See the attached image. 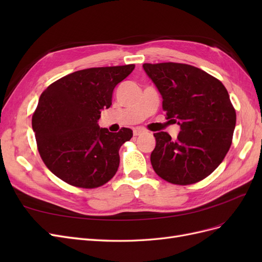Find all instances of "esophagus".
Segmentation results:
<instances>
[{"label": "esophagus", "mask_w": 262, "mask_h": 262, "mask_svg": "<svg viewBox=\"0 0 262 262\" xmlns=\"http://www.w3.org/2000/svg\"><path fill=\"white\" fill-rule=\"evenodd\" d=\"M143 133H145V130H144V129L137 128V129H134V130H133V134H134V136H136V137L141 136V134H143Z\"/></svg>", "instance_id": "34e87169"}]
</instances>
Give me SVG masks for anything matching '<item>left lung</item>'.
Wrapping results in <instances>:
<instances>
[{
  "mask_svg": "<svg viewBox=\"0 0 262 262\" xmlns=\"http://www.w3.org/2000/svg\"><path fill=\"white\" fill-rule=\"evenodd\" d=\"M143 69L163 98L166 119L179 124L172 140L154 133L153 169L175 185H191L208 177L224 160L232 144L236 113L217 78L182 63H145Z\"/></svg>",
  "mask_w": 262,
  "mask_h": 262,
  "instance_id": "obj_1",
  "label": "left lung"
}]
</instances>
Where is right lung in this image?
<instances>
[{
	"instance_id": "1",
	"label": "right lung",
	"mask_w": 262,
	"mask_h": 262,
	"mask_svg": "<svg viewBox=\"0 0 262 262\" xmlns=\"http://www.w3.org/2000/svg\"><path fill=\"white\" fill-rule=\"evenodd\" d=\"M134 67L76 71L47 87L39 98L31 120L39 154L69 185L97 188L116 175L119 149L133 133L128 128L109 132L98 120L101 110L112 106L115 87Z\"/></svg>"
}]
</instances>
